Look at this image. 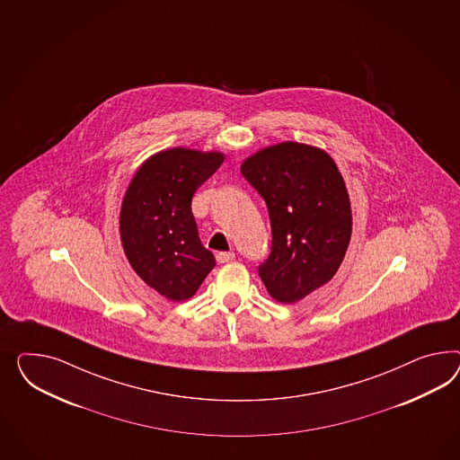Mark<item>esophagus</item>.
I'll use <instances>...</instances> for the list:
<instances>
[{"mask_svg": "<svg viewBox=\"0 0 460 460\" xmlns=\"http://www.w3.org/2000/svg\"><path fill=\"white\" fill-rule=\"evenodd\" d=\"M216 260H217L219 264L233 261V260H234V252H233V251H227V252H217V254H216Z\"/></svg>", "mask_w": 460, "mask_h": 460, "instance_id": "1", "label": "esophagus"}]
</instances>
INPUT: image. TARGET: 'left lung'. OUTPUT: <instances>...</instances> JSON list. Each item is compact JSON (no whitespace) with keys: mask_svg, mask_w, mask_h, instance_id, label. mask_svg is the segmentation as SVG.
<instances>
[{"mask_svg":"<svg viewBox=\"0 0 460 460\" xmlns=\"http://www.w3.org/2000/svg\"><path fill=\"white\" fill-rule=\"evenodd\" d=\"M241 172L264 199L271 221V252L260 264L268 293L296 303L335 276L351 237L345 181L324 150L281 142L258 150Z\"/></svg>","mask_w":460,"mask_h":460,"instance_id":"1","label":"left lung"}]
</instances>
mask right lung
Returning a JSON list of instances; mask_svg holds the SVG:
<instances>
[{
    "instance_id": "add662e5",
    "label": "right lung",
    "mask_w": 460,
    "mask_h": 460,
    "mask_svg": "<svg viewBox=\"0 0 460 460\" xmlns=\"http://www.w3.org/2000/svg\"><path fill=\"white\" fill-rule=\"evenodd\" d=\"M223 162L221 152L162 150L137 169L125 192V256L146 285L171 301L194 296L216 266L214 254L199 239L190 200Z\"/></svg>"
}]
</instances>
